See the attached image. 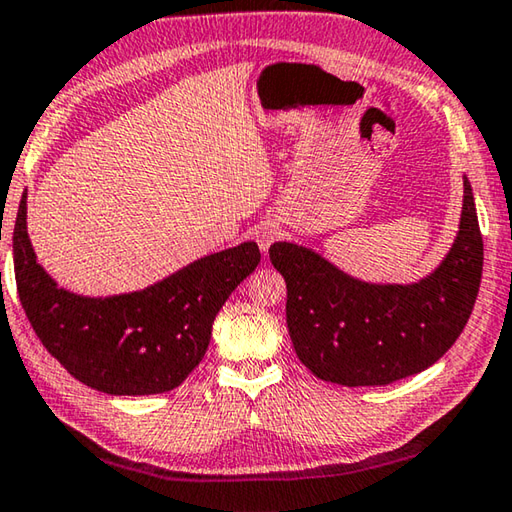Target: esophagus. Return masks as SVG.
<instances>
[{
  "label": "esophagus",
  "mask_w": 512,
  "mask_h": 512,
  "mask_svg": "<svg viewBox=\"0 0 512 512\" xmlns=\"http://www.w3.org/2000/svg\"><path fill=\"white\" fill-rule=\"evenodd\" d=\"M254 236H256L258 247H261V251H265V254H267V249H270L272 242L279 238V227H276L274 222H263L261 227H256Z\"/></svg>",
  "instance_id": "34e87169"
}]
</instances>
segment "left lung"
I'll list each match as a JSON object with an SVG mask.
<instances>
[{"instance_id":"obj_1","label":"left lung","mask_w":512,"mask_h":512,"mask_svg":"<svg viewBox=\"0 0 512 512\" xmlns=\"http://www.w3.org/2000/svg\"><path fill=\"white\" fill-rule=\"evenodd\" d=\"M270 261L288 285L285 317L301 364L342 387H382L425 371L463 333L479 294L483 240L463 175L459 231L432 274L416 283H369L315 249L274 242Z\"/></svg>"}]
</instances>
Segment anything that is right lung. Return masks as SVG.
Returning a JSON list of instances; mask_svg holds the SVG:
<instances>
[{
    "label": "right lung",
    "mask_w": 512,
    "mask_h": 512,
    "mask_svg": "<svg viewBox=\"0 0 512 512\" xmlns=\"http://www.w3.org/2000/svg\"><path fill=\"white\" fill-rule=\"evenodd\" d=\"M22 308L44 348L87 387L152 396L179 387L211 342L224 301L261 263L256 242L215 251L143 290L85 297L51 279L26 231V191L13 231Z\"/></svg>",
    "instance_id": "obj_1"
}]
</instances>
